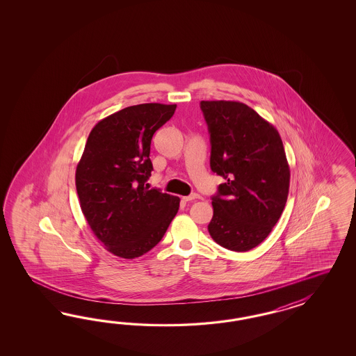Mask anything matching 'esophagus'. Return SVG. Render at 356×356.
<instances>
[{"label": "esophagus", "mask_w": 356, "mask_h": 356, "mask_svg": "<svg viewBox=\"0 0 356 356\" xmlns=\"http://www.w3.org/2000/svg\"><path fill=\"white\" fill-rule=\"evenodd\" d=\"M198 198H201V195L197 193H192L191 195H186V197H183L184 201L185 202H191V201H194V200H198Z\"/></svg>", "instance_id": "34e87169"}]
</instances>
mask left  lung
<instances>
[{
	"instance_id": "1",
	"label": "left lung",
	"mask_w": 356,
	"mask_h": 356,
	"mask_svg": "<svg viewBox=\"0 0 356 356\" xmlns=\"http://www.w3.org/2000/svg\"><path fill=\"white\" fill-rule=\"evenodd\" d=\"M210 167L226 183L211 197L207 229L220 247L247 252L269 236L287 202L290 167L280 133L240 102H201Z\"/></svg>"
}]
</instances>
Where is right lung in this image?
Listing matches in <instances>:
<instances>
[{"label":"right lung","instance_id":"right-lung-1","mask_svg":"<svg viewBox=\"0 0 356 356\" xmlns=\"http://www.w3.org/2000/svg\"><path fill=\"white\" fill-rule=\"evenodd\" d=\"M176 104L124 108L92 128L76 165L79 205L108 252L136 259L154 248L177 214L180 198L149 189L152 136Z\"/></svg>","mask_w":356,"mask_h":356}]
</instances>
